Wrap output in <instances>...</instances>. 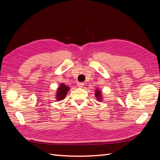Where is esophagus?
<instances>
[{
	"instance_id": "esophagus-1",
	"label": "esophagus",
	"mask_w": 160,
	"mask_h": 160,
	"mask_svg": "<svg viewBox=\"0 0 160 160\" xmlns=\"http://www.w3.org/2000/svg\"><path fill=\"white\" fill-rule=\"evenodd\" d=\"M77 86H78L80 88H82L84 86V83H81V82H78V83H77Z\"/></svg>"
}]
</instances>
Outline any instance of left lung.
Listing matches in <instances>:
<instances>
[{
	"mask_svg": "<svg viewBox=\"0 0 160 160\" xmlns=\"http://www.w3.org/2000/svg\"><path fill=\"white\" fill-rule=\"evenodd\" d=\"M95 96L98 98V99L99 101L101 99V91L98 89H96V92H95Z\"/></svg>",
	"mask_w": 160,
	"mask_h": 160,
	"instance_id": "left-lung-1",
	"label": "left lung"
}]
</instances>
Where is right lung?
Listing matches in <instances>:
<instances>
[{
    "label": "right lung",
    "instance_id": "add662e5",
    "mask_svg": "<svg viewBox=\"0 0 160 160\" xmlns=\"http://www.w3.org/2000/svg\"><path fill=\"white\" fill-rule=\"evenodd\" d=\"M69 90V88L65 84H61L60 87L58 88L57 93V99L58 101H61L64 99L67 92Z\"/></svg>",
    "mask_w": 160,
    "mask_h": 160
}]
</instances>
